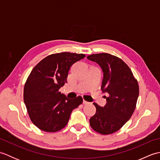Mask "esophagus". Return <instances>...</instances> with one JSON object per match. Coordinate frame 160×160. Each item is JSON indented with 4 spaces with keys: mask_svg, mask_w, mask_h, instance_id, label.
I'll return each mask as SVG.
<instances>
[{
    "mask_svg": "<svg viewBox=\"0 0 160 160\" xmlns=\"http://www.w3.org/2000/svg\"><path fill=\"white\" fill-rule=\"evenodd\" d=\"M83 104H90V102H87V101H86V100H83Z\"/></svg>",
    "mask_w": 160,
    "mask_h": 160,
    "instance_id": "34e87169",
    "label": "esophagus"
}]
</instances>
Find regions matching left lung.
<instances>
[{
  "label": "left lung",
  "instance_id": "8db88e82",
  "mask_svg": "<svg viewBox=\"0 0 160 160\" xmlns=\"http://www.w3.org/2000/svg\"><path fill=\"white\" fill-rule=\"evenodd\" d=\"M87 59L99 64L103 72L101 89L107 100L105 106L93 103L96 113L89 120L90 126L100 134L118 131L135 111L139 96V85L131 70L122 59L102 53L92 54Z\"/></svg>",
  "mask_w": 160,
  "mask_h": 160
}]
</instances>
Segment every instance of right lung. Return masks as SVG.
<instances>
[{
  "mask_svg": "<svg viewBox=\"0 0 160 160\" xmlns=\"http://www.w3.org/2000/svg\"><path fill=\"white\" fill-rule=\"evenodd\" d=\"M82 53L62 52L47 56L30 73L24 87V102L33 124L40 130L56 132L68 123L71 112L82 98H67L60 87L67 82L72 64L84 58Z\"/></svg>",
  "mask_w": 160,
  "mask_h": 160,
  "instance_id": "add662e5",
  "label": "right lung"
}]
</instances>
